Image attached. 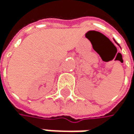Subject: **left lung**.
Listing matches in <instances>:
<instances>
[{
    "label": "left lung",
    "mask_w": 134,
    "mask_h": 134,
    "mask_svg": "<svg viewBox=\"0 0 134 134\" xmlns=\"http://www.w3.org/2000/svg\"><path fill=\"white\" fill-rule=\"evenodd\" d=\"M115 42H116V44H117V45H118V46H119V44H118V43H117V42H116V41H115Z\"/></svg>",
    "instance_id": "1"
}]
</instances>
